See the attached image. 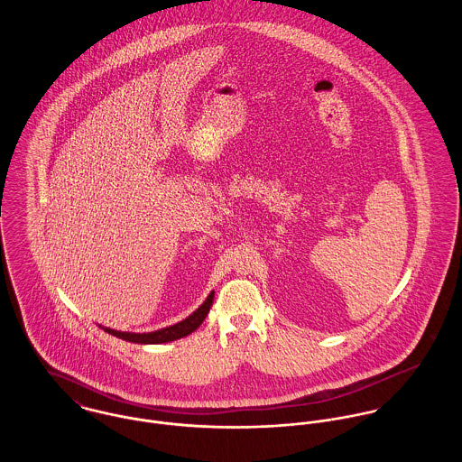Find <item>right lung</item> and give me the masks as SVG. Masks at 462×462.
Instances as JSON below:
<instances>
[{"label": "right lung", "instance_id": "obj_1", "mask_svg": "<svg viewBox=\"0 0 462 462\" xmlns=\"http://www.w3.org/2000/svg\"><path fill=\"white\" fill-rule=\"evenodd\" d=\"M213 297H215V291H211L206 297V300L199 306L198 310L190 317H187L185 320H181V322H178L174 326L163 328V329L152 330V332H126V330L110 329V328H103V326H99V328L106 330L112 336H117V337L132 341V343H140V345L169 343V341L185 337V336H189V334H192L194 330L198 329L199 326L204 322L206 315L209 313V308L213 304Z\"/></svg>", "mask_w": 462, "mask_h": 462}]
</instances>
